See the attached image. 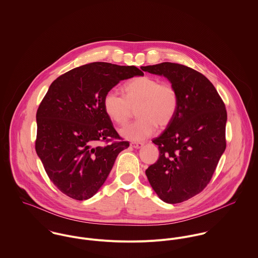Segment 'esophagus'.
<instances>
[{"label":"esophagus","mask_w":258,"mask_h":258,"mask_svg":"<svg viewBox=\"0 0 258 258\" xmlns=\"http://www.w3.org/2000/svg\"><path fill=\"white\" fill-rule=\"evenodd\" d=\"M131 146H133L134 148L136 149H139V148H142L143 146V143H131Z\"/></svg>","instance_id":"34e87169"}]
</instances>
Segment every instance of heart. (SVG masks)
Instances as JSON below:
<instances>
[{
  "instance_id": "1",
  "label": "heart",
  "mask_w": 258,
  "mask_h": 258,
  "mask_svg": "<svg viewBox=\"0 0 258 258\" xmlns=\"http://www.w3.org/2000/svg\"><path fill=\"white\" fill-rule=\"evenodd\" d=\"M124 96L114 90L106 93L104 109L115 123L122 125L128 121L137 110L136 121L121 130V135L134 142H142L151 137L160 127L168 125L175 117L179 96L170 83H161L157 78L141 76L128 81L123 86Z\"/></svg>"
}]
</instances>
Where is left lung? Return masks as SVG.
<instances>
[{"label":"left lung","mask_w":258,"mask_h":258,"mask_svg":"<svg viewBox=\"0 0 258 258\" xmlns=\"http://www.w3.org/2000/svg\"><path fill=\"white\" fill-rule=\"evenodd\" d=\"M142 69L166 77L178 92L175 117L152 141L159 158L145 174L161 200L181 203L205 189L226 149V106L210 80L190 67L163 62Z\"/></svg>","instance_id":"1"}]
</instances>
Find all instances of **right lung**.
Segmentation results:
<instances>
[{"label":"right lung","instance_id":"add662e5","mask_svg":"<svg viewBox=\"0 0 258 258\" xmlns=\"http://www.w3.org/2000/svg\"><path fill=\"white\" fill-rule=\"evenodd\" d=\"M143 76L136 66L93 62L54 80L36 112L35 150L51 182L68 197L87 200L105 183L122 142L106 114L107 92Z\"/></svg>","mask_w":258,"mask_h":258}]
</instances>
